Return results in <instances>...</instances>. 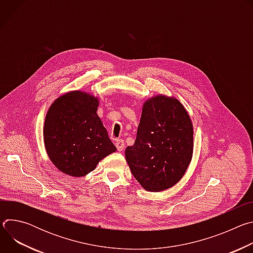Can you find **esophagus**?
I'll return each mask as SVG.
<instances>
[{
	"label": "esophagus",
	"instance_id": "esophagus-1",
	"mask_svg": "<svg viewBox=\"0 0 253 253\" xmlns=\"http://www.w3.org/2000/svg\"><path fill=\"white\" fill-rule=\"evenodd\" d=\"M115 145H116V148H117L118 151H122V150L124 149V146H125L124 140H122V139H117V140H116V143H115Z\"/></svg>",
	"mask_w": 253,
	"mask_h": 253
}]
</instances>
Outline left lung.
Returning a JSON list of instances; mask_svg holds the SVG:
<instances>
[{
  "mask_svg": "<svg viewBox=\"0 0 253 253\" xmlns=\"http://www.w3.org/2000/svg\"><path fill=\"white\" fill-rule=\"evenodd\" d=\"M193 127L182 104L156 96L143 105L136 140L125 150L131 173L147 191L172 187L192 157Z\"/></svg>",
  "mask_w": 253,
  "mask_h": 253,
  "instance_id": "left-lung-1",
  "label": "left lung"
}]
</instances>
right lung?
I'll use <instances>...</instances> for the list:
<instances>
[{
	"instance_id": "1",
	"label": "right lung",
	"mask_w": 253,
	"mask_h": 253,
	"mask_svg": "<svg viewBox=\"0 0 253 253\" xmlns=\"http://www.w3.org/2000/svg\"><path fill=\"white\" fill-rule=\"evenodd\" d=\"M97 109L98 99L80 91L69 92L51 105L44 142L51 161L63 173L85 176L116 151Z\"/></svg>"
}]
</instances>
